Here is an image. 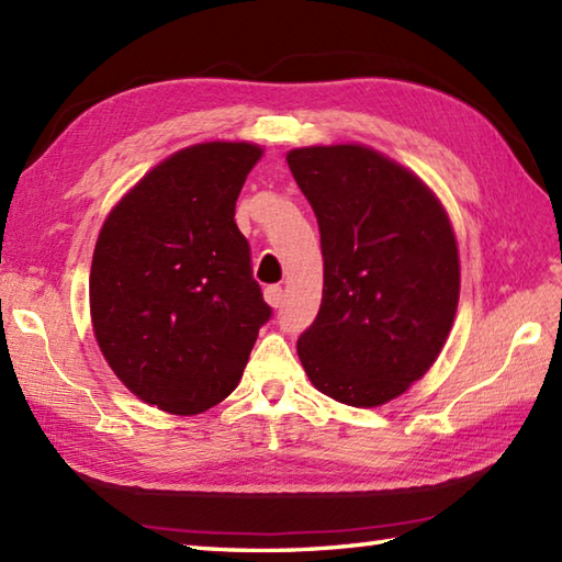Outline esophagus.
<instances>
[{
	"instance_id": "1",
	"label": "esophagus",
	"mask_w": 562,
	"mask_h": 562,
	"mask_svg": "<svg viewBox=\"0 0 562 562\" xmlns=\"http://www.w3.org/2000/svg\"><path fill=\"white\" fill-rule=\"evenodd\" d=\"M282 288L280 284H270V288H266V302L272 306V308H278L280 304H282Z\"/></svg>"
}]
</instances>
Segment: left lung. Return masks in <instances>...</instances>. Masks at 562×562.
Returning a JSON list of instances; mask_svg holds the SVG:
<instances>
[{
    "label": "left lung",
    "mask_w": 562,
    "mask_h": 562,
    "mask_svg": "<svg viewBox=\"0 0 562 562\" xmlns=\"http://www.w3.org/2000/svg\"><path fill=\"white\" fill-rule=\"evenodd\" d=\"M288 164L324 254V300L296 340L304 372L340 403H389L432 367L457 314L461 272L447 212L420 178L372 147H302Z\"/></svg>",
    "instance_id": "8db88e82"
}]
</instances>
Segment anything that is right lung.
Instances as JSON below:
<instances>
[{
  "label": "right lung",
  "instance_id": "obj_1",
  "mask_svg": "<svg viewBox=\"0 0 562 562\" xmlns=\"http://www.w3.org/2000/svg\"><path fill=\"white\" fill-rule=\"evenodd\" d=\"M260 154L248 142L176 151L101 226L89 278L97 342L115 376L166 413L198 415L229 396L272 316L234 222Z\"/></svg>",
  "mask_w": 562,
  "mask_h": 562
}]
</instances>
